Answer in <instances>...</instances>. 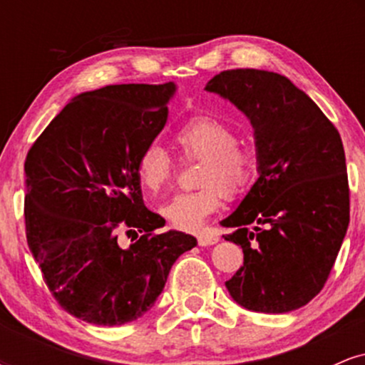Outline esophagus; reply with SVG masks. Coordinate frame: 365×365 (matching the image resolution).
Here are the masks:
<instances>
[{
	"label": "esophagus",
	"mask_w": 365,
	"mask_h": 365,
	"mask_svg": "<svg viewBox=\"0 0 365 365\" xmlns=\"http://www.w3.org/2000/svg\"><path fill=\"white\" fill-rule=\"evenodd\" d=\"M197 240H199V245L207 247V245H215L217 240H220V233L216 230H206V232H200L197 235Z\"/></svg>",
	"instance_id": "1"
}]
</instances>
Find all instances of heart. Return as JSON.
Here are the masks:
<instances>
[{"label": "heart", "mask_w": 365, "mask_h": 365, "mask_svg": "<svg viewBox=\"0 0 365 365\" xmlns=\"http://www.w3.org/2000/svg\"><path fill=\"white\" fill-rule=\"evenodd\" d=\"M175 144L183 156L200 159L195 171V190L180 192L163 207L177 228L199 230L216 211L226 195H238L250 185L255 171L252 149L238 142L235 128L223 120L199 115L175 130ZM137 177L150 194L165 190L173 177L170 154L150 142L137 158Z\"/></svg>", "instance_id": "1"}]
</instances>
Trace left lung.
Instances as JSON below:
<instances>
[{
  "label": "left lung",
  "instance_id": "obj_1",
  "mask_svg": "<svg viewBox=\"0 0 365 365\" xmlns=\"http://www.w3.org/2000/svg\"><path fill=\"white\" fill-rule=\"evenodd\" d=\"M206 89L249 116L259 159L257 182L221 221L233 228L225 240L244 250V266L226 288L249 311H295L328 282L349 228L350 188L340 133L279 73L225 70Z\"/></svg>",
  "mask_w": 365,
  "mask_h": 365
}]
</instances>
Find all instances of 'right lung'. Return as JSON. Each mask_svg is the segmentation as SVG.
Wrapping results in <instances>:
<instances>
[{"label": "right lung", "mask_w": 365, "mask_h": 365, "mask_svg": "<svg viewBox=\"0 0 365 365\" xmlns=\"http://www.w3.org/2000/svg\"><path fill=\"white\" fill-rule=\"evenodd\" d=\"M173 92L171 82L83 92L25 158L29 249L56 302L91 324L139 319L173 262L197 244L187 233L158 232L165 220L144 206L135 170L165 127Z\"/></svg>", "instance_id": "1"}]
</instances>
